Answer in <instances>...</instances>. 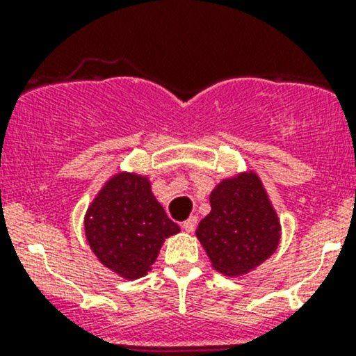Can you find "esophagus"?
<instances>
[{"label":"esophagus","instance_id":"34e87169","mask_svg":"<svg viewBox=\"0 0 356 356\" xmlns=\"http://www.w3.org/2000/svg\"><path fill=\"white\" fill-rule=\"evenodd\" d=\"M196 224H198V218H196V217H189L188 220L182 222V229H184L186 232H193L196 229Z\"/></svg>","mask_w":356,"mask_h":356}]
</instances>
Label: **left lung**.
I'll list each match as a JSON object with an SVG mask.
<instances>
[{
	"instance_id": "left-lung-1",
	"label": "left lung",
	"mask_w": 356,
	"mask_h": 356,
	"mask_svg": "<svg viewBox=\"0 0 356 356\" xmlns=\"http://www.w3.org/2000/svg\"><path fill=\"white\" fill-rule=\"evenodd\" d=\"M210 204L196 236L215 270L243 275L277 250L281 225L253 172L222 181L211 191Z\"/></svg>"
}]
</instances>
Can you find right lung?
Listing matches in <instances>:
<instances>
[{"instance_id":"obj_1","label":"right lung","mask_w":356,"mask_h":356,"mask_svg":"<svg viewBox=\"0 0 356 356\" xmlns=\"http://www.w3.org/2000/svg\"><path fill=\"white\" fill-rule=\"evenodd\" d=\"M84 227L98 260L124 279L146 275L165 239L181 231L155 200L148 179L136 174H117L106 182Z\"/></svg>"}]
</instances>
